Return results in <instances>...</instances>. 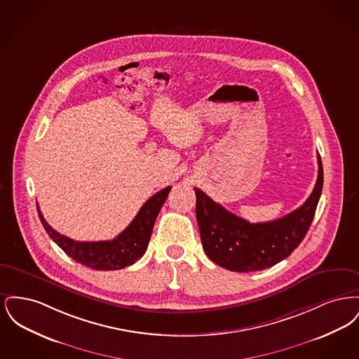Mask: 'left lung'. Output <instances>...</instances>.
<instances>
[{"instance_id":"1","label":"left lung","mask_w":359,"mask_h":359,"mask_svg":"<svg viewBox=\"0 0 359 359\" xmlns=\"http://www.w3.org/2000/svg\"><path fill=\"white\" fill-rule=\"evenodd\" d=\"M318 164V180L304 205L271 222H248L194 188L196 221L207 257L227 271L248 273L271 268L290 256L306 237L322 195L323 165L319 154Z\"/></svg>"}]
</instances>
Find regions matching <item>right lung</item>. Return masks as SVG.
<instances>
[{
	"label": "right lung",
	"instance_id": "add662e5",
	"mask_svg": "<svg viewBox=\"0 0 359 359\" xmlns=\"http://www.w3.org/2000/svg\"><path fill=\"white\" fill-rule=\"evenodd\" d=\"M171 187L151 196L137 212L136 218L114 239L79 242L59 234L46 222L37 205L39 218L52 241L72 259L95 271H117L135 264L145 253L154 221L168 198Z\"/></svg>",
	"mask_w": 359,
	"mask_h": 359
}]
</instances>
